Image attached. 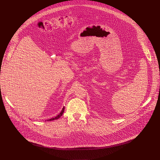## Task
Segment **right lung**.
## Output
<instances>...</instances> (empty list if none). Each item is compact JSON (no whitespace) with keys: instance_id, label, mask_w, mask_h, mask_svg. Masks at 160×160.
I'll use <instances>...</instances> for the list:
<instances>
[{"instance_id":"1","label":"right lung","mask_w":160,"mask_h":160,"mask_svg":"<svg viewBox=\"0 0 160 160\" xmlns=\"http://www.w3.org/2000/svg\"><path fill=\"white\" fill-rule=\"evenodd\" d=\"M64 110H65V107H63V109H62V110H61V112L57 116H55V118H51V119H49V120H48V121H51V120H57V119H58V118H59L63 115V112H64Z\"/></svg>"}]
</instances>
